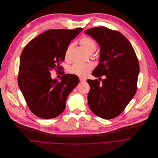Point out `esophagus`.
I'll return each mask as SVG.
<instances>
[{"label": "esophagus", "instance_id": "esophagus-1", "mask_svg": "<svg viewBox=\"0 0 158 158\" xmlns=\"http://www.w3.org/2000/svg\"><path fill=\"white\" fill-rule=\"evenodd\" d=\"M79 80H80V81L81 83H83V82H85V81H86V79L82 78H79Z\"/></svg>", "mask_w": 158, "mask_h": 158}]
</instances>
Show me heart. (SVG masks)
Here are the masks:
<instances>
[{
    "label": "heart",
    "mask_w": 158,
    "mask_h": 158,
    "mask_svg": "<svg viewBox=\"0 0 158 158\" xmlns=\"http://www.w3.org/2000/svg\"><path fill=\"white\" fill-rule=\"evenodd\" d=\"M80 44L86 50L88 53L92 54L94 53L97 48V43L90 37L84 36L80 40ZM73 48V44H70L68 46L64 53V58L68 60L69 58L70 52ZM94 66L90 63L87 64H74L69 68V72L75 74L78 76L84 77L86 75L90 70L93 69Z\"/></svg>",
    "instance_id": "b5f03b06"
}]
</instances>
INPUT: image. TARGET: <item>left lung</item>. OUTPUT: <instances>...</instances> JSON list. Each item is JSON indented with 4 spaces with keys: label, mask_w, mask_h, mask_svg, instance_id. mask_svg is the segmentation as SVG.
<instances>
[{
    "label": "left lung",
    "mask_w": 158,
    "mask_h": 158,
    "mask_svg": "<svg viewBox=\"0 0 158 158\" xmlns=\"http://www.w3.org/2000/svg\"><path fill=\"white\" fill-rule=\"evenodd\" d=\"M100 46V63L92 75L106 76L102 83L88 80L90 110L104 119H111L122 113L137 90L139 65L135 50L120 32L105 27L88 29Z\"/></svg>",
    "instance_id": "obj_1"
}]
</instances>
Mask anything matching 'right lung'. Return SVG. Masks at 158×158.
Instances as JSON below:
<instances>
[{"label":"right lung","mask_w":158,"mask_h":158,"mask_svg":"<svg viewBox=\"0 0 158 158\" xmlns=\"http://www.w3.org/2000/svg\"><path fill=\"white\" fill-rule=\"evenodd\" d=\"M81 30V28L48 30L23 48L18 82L30 110L37 117L50 119L60 115L69 94L78 84L75 75L64 73L58 81L52 79L50 72L59 71L67 47Z\"/></svg>","instance_id":"add662e5"}]
</instances>
